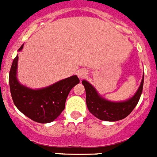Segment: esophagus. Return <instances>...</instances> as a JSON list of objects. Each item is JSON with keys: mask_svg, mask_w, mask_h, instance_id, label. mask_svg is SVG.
I'll use <instances>...</instances> for the list:
<instances>
[{"mask_svg": "<svg viewBox=\"0 0 157 157\" xmlns=\"http://www.w3.org/2000/svg\"><path fill=\"white\" fill-rule=\"evenodd\" d=\"M76 75L80 79H83L87 76V72L85 69H80L76 72Z\"/></svg>", "mask_w": 157, "mask_h": 157, "instance_id": "esophagus-1", "label": "esophagus"}]
</instances>
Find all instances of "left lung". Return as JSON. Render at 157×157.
Masks as SVG:
<instances>
[{"instance_id": "1", "label": "left lung", "mask_w": 157, "mask_h": 157, "mask_svg": "<svg viewBox=\"0 0 157 157\" xmlns=\"http://www.w3.org/2000/svg\"><path fill=\"white\" fill-rule=\"evenodd\" d=\"M144 80V74H143L140 85L136 94L129 99L121 101H112L104 98L90 82L83 80L82 85L86 93V105L89 111L102 121L115 122L123 119L132 113L140 98Z\"/></svg>"}]
</instances>
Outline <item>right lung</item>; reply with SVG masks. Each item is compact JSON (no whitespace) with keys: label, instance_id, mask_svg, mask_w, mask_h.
<instances>
[{"label":"right lung","instance_id":"obj_1","mask_svg":"<svg viewBox=\"0 0 157 157\" xmlns=\"http://www.w3.org/2000/svg\"><path fill=\"white\" fill-rule=\"evenodd\" d=\"M24 44L20 47L21 52ZM18 55L10 71L9 82L11 96L16 107L26 117L39 123H48L58 118L65 107L70 90L79 84L77 76H70L41 89H30L21 85L17 77Z\"/></svg>","mask_w":157,"mask_h":157}]
</instances>
